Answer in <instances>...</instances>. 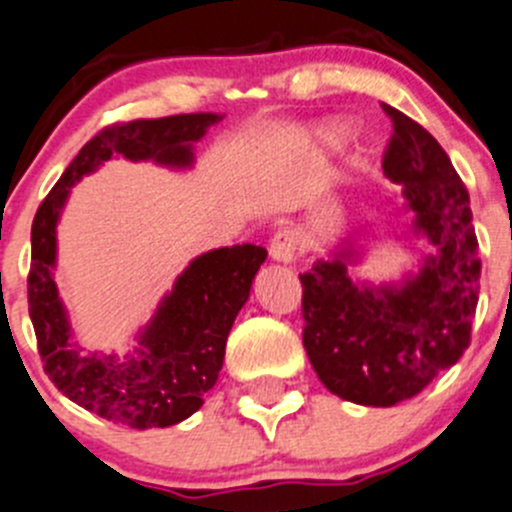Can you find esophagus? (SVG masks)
I'll use <instances>...</instances> for the list:
<instances>
[{
  "label": "esophagus",
  "instance_id": "1",
  "mask_svg": "<svg viewBox=\"0 0 512 512\" xmlns=\"http://www.w3.org/2000/svg\"><path fill=\"white\" fill-rule=\"evenodd\" d=\"M270 255L277 262H294L299 255V238L292 228H279L270 240Z\"/></svg>",
  "mask_w": 512,
  "mask_h": 512
}]
</instances>
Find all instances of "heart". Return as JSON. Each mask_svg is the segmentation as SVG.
<instances>
[{"label": "heart", "mask_w": 512, "mask_h": 512, "mask_svg": "<svg viewBox=\"0 0 512 512\" xmlns=\"http://www.w3.org/2000/svg\"><path fill=\"white\" fill-rule=\"evenodd\" d=\"M348 137V129L343 125H328L321 129V139H324L326 144H331V147H336V144H343Z\"/></svg>", "instance_id": "obj_1"}]
</instances>
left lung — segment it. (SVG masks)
<instances>
[{"instance_id":"left-lung-1","label":"left lung","mask_w":512,"mask_h":512,"mask_svg":"<svg viewBox=\"0 0 512 512\" xmlns=\"http://www.w3.org/2000/svg\"><path fill=\"white\" fill-rule=\"evenodd\" d=\"M383 110L392 122L383 171L402 184L414 228L437 255L402 287L355 284L346 267L353 252L299 274L304 348L316 375L333 395L368 407L410 400L464 355L481 277L464 181L427 129L395 107Z\"/></svg>"}]
</instances>
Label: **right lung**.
I'll list each match as a JSON object with an SVG mask.
<instances>
[{"mask_svg": "<svg viewBox=\"0 0 512 512\" xmlns=\"http://www.w3.org/2000/svg\"><path fill=\"white\" fill-rule=\"evenodd\" d=\"M218 120L213 112H196L102 127L68 164L36 211L26 284L43 370L68 400L107 422L132 429L171 427L203 405V395L223 368L230 328L250 297L252 279L267 250L233 245L196 257L139 336L142 351L127 360L83 355L73 348L66 311L51 277L58 213L75 181L98 169L112 154L132 161L154 159L159 164L188 166L193 161L191 142L201 139L206 127Z\"/></svg>", "mask_w": 512, "mask_h": 512, "instance_id": "obj_1", "label": "right lung"}]
</instances>
